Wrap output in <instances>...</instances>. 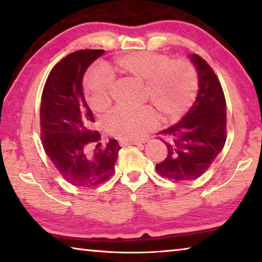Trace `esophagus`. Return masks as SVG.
Returning <instances> with one entry per match:
<instances>
[{"mask_svg":"<svg viewBox=\"0 0 262 262\" xmlns=\"http://www.w3.org/2000/svg\"><path fill=\"white\" fill-rule=\"evenodd\" d=\"M141 143H143V141H137V140H127V141H120V145H128V144H135L139 145Z\"/></svg>","mask_w":262,"mask_h":262,"instance_id":"esophagus-1","label":"esophagus"}]
</instances>
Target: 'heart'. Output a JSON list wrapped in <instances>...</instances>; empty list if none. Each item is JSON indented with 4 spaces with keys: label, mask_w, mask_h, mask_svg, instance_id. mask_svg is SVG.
I'll use <instances>...</instances> for the list:
<instances>
[{
    "label": "heart",
    "mask_w": 262,
    "mask_h": 262,
    "mask_svg": "<svg viewBox=\"0 0 262 262\" xmlns=\"http://www.w3.org/2000/svg\"><path fill=\"white\" fill-rule=\"evenodd\" d=\"M123 73L145 82V96L166 119H177L187 111L196 98L199 76L188 61H173L170 56L150 52H133L117 60ZM114 76L101 66L89 70L84 88L90 107L99 112L112 100ZM110 134L121 140H137L156 128L159 114L152 106H119L105 117Z\"/></svg>",
    "instance_id": "heart-1"
}]
</instances>
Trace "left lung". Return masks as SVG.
Here are the masks:
<instances>
[{"instance_id":"obj_1","label":"left lung","mask_w":262,"mask_h":262,"mask_svg":"<svg viewBox=\"0 0 262 262\" xmlns=\"http://www.w3.org/2000/svg\"><path fill=\"white\" fill-rule=\"evenodd\" d=\"M190 60L199 74V94L181 120L159 132L167 156L156 171L174 181L198 179L209 168L227 141V103L214 70L198 54Z\"/></svg>"}]
</instances>
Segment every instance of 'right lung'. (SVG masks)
<instances>
[{"label": "right lung", "instance_id": "1", "mask_svg": "<svg viewBox=\"0 0 262 262\" xmlns=\"http://www.w3.org/2000/svg\"><path fill=\"white\" fill-rule=\"evenodd\" d=\"M104 50H81L51 70L41 95V143L62 178L79 187H96L114 173L117 140L101 145L95 118L83 95L82 79Z\"/></svg>", "mask_w": 262, "mask_h": 262}]
</instances>
